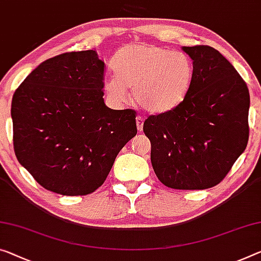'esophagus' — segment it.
Instances as JSON below:
<instances>
[{"label": "esophagus", "mask_w": 261, "mask_h": 261, "mask_svg": "<svg viewBox=\"0 0 261 261\" xmlns=\"http://www.w3.org/2000/svg\"><path fill=\"white\" fill-rule=\"evenodd\" d=\"M136 127H138L139 132L143 130V118L140 117V115L136 117Z\"/></svg>", "instance_id": "obj_1"}]
</instances>
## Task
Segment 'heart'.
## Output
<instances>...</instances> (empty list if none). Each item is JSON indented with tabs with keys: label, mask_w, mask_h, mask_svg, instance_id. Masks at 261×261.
I'll use <instances>...</instances> for the list:
<instances>
[{
	"label": "heart",
	"mask_w": 261,
	"mask_h": 261,
	"mask_svg": "<svg viewBox=\"0 0 261 261\" xmlns=\"http://www.w3.org/2000/svg\"><path fill=\"white\" fill-rule=\"evenodd\" d=\"M115 77L103 80V91L112 101L125 103L133 91L138 105L148 113H167L186 98L194 66L182 52L148 44H128L113 61Z\"/></svg>",
	"instance_id": "heart-1"
}]
</instances>
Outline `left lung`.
<instances>
[{
	"label": "left lung",
	"instance_id": "1",
	"mask_svg": "<svg viewBox=\"0 0 261 261\" xmlns=\"http://www.w3.org/2000/svg\"><path fill=\"white\" fill-rule=\"evenodd\" d=\"M194 66L186 98L150 115L143 132L151 166L164 186L203 190L217 186L247 146L250 93L233 65L207 45L183 46Z\"/></svg>",
	"mask_w": 261,
	"mask_h": 261
}]
</instances>
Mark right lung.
Returning a JSON list of instances; mask_svg holds the SVG:
<instances>
[{
    "label": "right lung",
    "mask_w": 261,
    "mask_h": 261,
    "mask_svg": "<svg viewBox=\"0 0 261 261\" xmlns=\"http://www.w3.org/2000/svg\"><path fill=\"white\" fill-rule=\"evenodd\" d=\"M103 67L94 50L66 52L39 64L15 91L16 158L46 190L92 194L138 133L134 110L103 102Z\"/></svg>",
    "instance_id": "add662e5"
}]
</instances>
